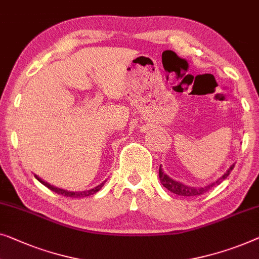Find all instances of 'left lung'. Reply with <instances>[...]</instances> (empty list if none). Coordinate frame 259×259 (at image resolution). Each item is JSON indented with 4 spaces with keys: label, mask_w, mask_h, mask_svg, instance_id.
<instances>
[{
    "label": "left lung",
    "mask_w": 259,
    "mask_h": 259,
    "mask_svg": "<svg viewBox=\"0 0 259 259\" xmlns=\"http://www.w3.org/2000/svg\"><path fill=\"white\" fill-rule=\"evenodd\" d=\"M235 167V163L231 164V166L228 168V170L224 173L221 178L215 180L213 182L208 183V185L202 186V187H192V186H187L185 183L176 181V180H173L169 178L164 171L162 170V168H159V178L161 181V185H162L164 188H167L169 192L174 193L176 195H180V196H197V195H202L205 192H208L209 189H211L213 186L220 185L223 180H226L228 178V175L230 174V171L232 170V168Z\"/></svg>",
    "instance_id": "8db88e82"
}]
</instances>
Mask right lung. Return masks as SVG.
Listing matches in <instances>:
<instances>
[{"mask_svg":"<svg viewBox=\"0 0 259 259\" xmlns=\"http://www.w3.org/2000/svg\"><path fill=\"white\" fill-rule=\"evenodd\" d=\"M35 178L38 180V181L42 183V185H44L46 187H48L49 189L52 190V192L57 193L59 195H63V196H66V197H86V196H90V195H93L97 192H99L100 189H102V187L105 185V182H106V180H105L104 182L100 183V185H98L97 187H95V188L90 189V190H83V192H70V190H65V189H62V188H58V187H55V186H51L50 183H48L46 181H43L42 179L38 178V176L35 175Z\"/></svg>","mask_w":259,"mask_h":259,"instance_id":"add662e5","label":"right lung"}]
</instances>
